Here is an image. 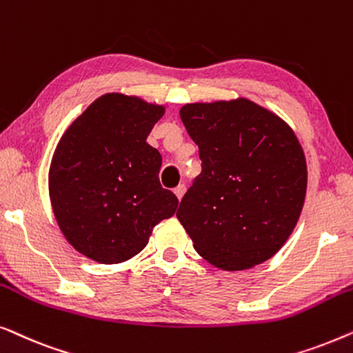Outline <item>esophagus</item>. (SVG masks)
<instances>
[{
    "mask_svg": "<svg viewBox=\"0 0 353 353\" xmlns=\"http://www.w3.org/2000/svg\"><path fill=\"white\" fill-rule=\"evenodd\" d=\"M173 192H175L178 199L181 201V197L185 196V192H186V186H185V185H178V186L175 188V190H173Z\"/></svg>",
    "mask_w": 353,
    "mask_h": 353,
    "instance_id": "1",
    "label": "esophagus"
}]
</instances>
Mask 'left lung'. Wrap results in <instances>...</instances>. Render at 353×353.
I'll use <instances>...</instances> for the list:
<instances>
[{"mask_svg": "<svg viewBox=\"0 0 353 353\" xmlns=\"http://www.w3.org/2000/svg\"><path fill=\"white\" fill-rule=\"evenodd\" d=\"M180 117L202 161L176 212L197 254L228 272L273 257L305 199V156L296 134L249 99L186 104Z\"/></svg>", "mask_w": 353, "mask_h": 353, "instance_id": "obj_1", "label": "left lung"}]
</instances>
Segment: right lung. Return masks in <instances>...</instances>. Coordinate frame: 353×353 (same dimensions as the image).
<instances>
[{
	"label": "right lung",
	"mask_w": 353,
	"mask_h": 353,
	"mask_svg": "<svg viewBox=\"0 0 353 353\" xmlns=\"http://www.w3.org/2000/svg\"><path fill=\"white\" fill-rule=\"evenodd\" d=\"M162 105L119 93L96 99L61 138L50 168L52 210L67 241L99 263L141 252L178 197L159 181L162 156L146 143Z\"/></svg>",
	"instance_id": "add662e5"
}]
</instances>
